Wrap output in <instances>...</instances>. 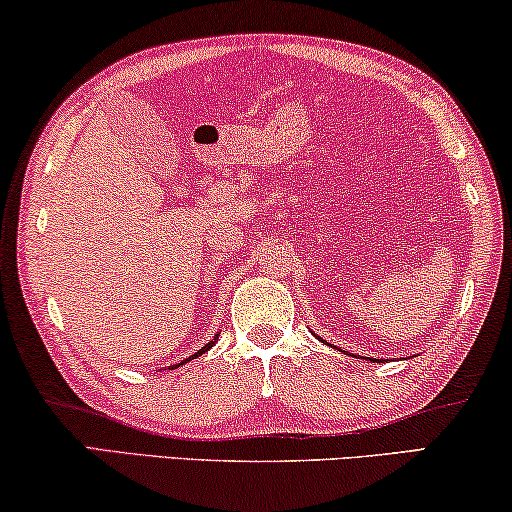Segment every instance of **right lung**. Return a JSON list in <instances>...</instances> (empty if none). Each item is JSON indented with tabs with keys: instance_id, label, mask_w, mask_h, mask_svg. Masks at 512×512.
Returning a JSON list of instances; mask_svg holds the SVG:
<instances>
[{
	"instance_id": "obj_1",
	"label": "right lung",
	"mask_w": 512,
	"mask_h": 512,
	"mask_svg": "<svg viewBox=\"0 0 512 512\" xmlns=\"http://www.w3.org/2000/svg\"><path fill=\"white\" fill-rule=\"evenodd\" d=\"M213 343H215V341H211V343H206V345H204V348H201L199 352H194V355H192V357H187V359H185V362H190V359H197V357H201V355H204V352H208V350H211V348H213ZM185 362H183V364H185ZM171 369H176V366H171Z\"/></svg>"
}]
</instances>
